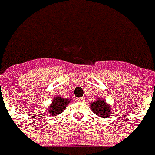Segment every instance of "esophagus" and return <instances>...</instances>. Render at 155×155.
<instances>
[{
  "label": "esophagus",
  "mask_w": 155,
  "mask_h": 155,
  "mask_svg": "<svg viewBox=\"0 0 155 155\" xmlns=\"http://www.w3.org/2000/svg\"><path fill=\"white\" fill-rule=\"evenodd\" d=\"M84 101V98L83 97H79V98H78V102H79V103H82Z\"/></svg>",
  "instance_id": "34e87169"
}]
</instances>
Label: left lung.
<instances>
[{
    "mask_svg": "<svg viewBox=\"0 0 155 155\" xmlns=\"http://www.w3.org/2000/svg\"><path fill=\"white\" fill-rule=\"evenodd\" d=\"M91 109L93 113L97 116H99L101 118L104 117H108L110 116V113L112 108L110 105L106 104V102L104 99H97V101L93 102L91 104Z\"/></svg>",
    "mask_w": 155,
    "mask_h": 155,
    "instance_id": "obj_1",
    "label": "left lung"
}]
</instances>
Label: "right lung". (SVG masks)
<instances>
[{
  "label": "right lung",
  "instance_id": "obj_1",
  "mask_svg": "<svg viewBox=\"0 0 155 155\" xmlns=\"http://www.w3.org/2000/svg\"><path fill=\"white\" fill-rule=\"evenodd\" d=\"M72 98H62L61 97H55L52 100V103L48 108L49 114L51 116H57L60 113H62L65 110L68 104L71 102Z\"/></svg>",
  "mask_w": 155,
  "mask_h": 155
}]
</instances>
